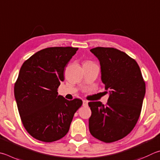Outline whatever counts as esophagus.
I'll list each match as a JSON object with an SVG mask.
<instances>
[{
  "mask_svg": "<svg viewBox=\"0 0 160 160\" xmlns=\"http://www.w3.org/2000/svg\"><path fill=\"white\" fill-rule=\"evenodd\" d=\"M88 101L87 100H83V106H87L88 105Z\"/></svg>",
  "mask_w": 160,
  "mask_h": 160,
  "instance_id": "1",
  "label": "esophagus"
}]
</instances>
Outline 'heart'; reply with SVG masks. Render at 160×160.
I'll return each mask as SVG.
<instances>
[{"instance_id": "heart-1", "label": "heart", "mask_w": 160, "mask_h": 160, "mask_svg": "<svg viewBox=\"0 0 160 160\" xmlns=\"http://www.w3.org/2000/svg\"><path fill=\"white\" fill-rule=\"evenodd\" d=\"M86 63V62H85Z\"/></svg>"}]
</instances>
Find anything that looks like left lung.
Listing matches in <instances>:
<instances>
[{"instance_id":"left-lung-1","label":"left lung","mask_w":160,"mask_h":160,"mask_svg":"<svg viewBox=\"0 0 160 160\" xmlns=\"http://www.w3.org/2000/svg\"><path fill=\"white\" fill-rule=\"evenodd\" d=\"M91 52L98 59L101 80L110 96L106 105L89 102V131L95 138L112 142L124 138L135 127L141 114L145 83L138 63L114 48L97 47Z\"/></svg>"}]
</instances>
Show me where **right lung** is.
I'll return each instance as SVG.
<instances>
[{
    "instance_id": "add662e5",
    "label": "right lung",
    "mask_w": 160,
    "mask_h": 160,
    "mask_svg": "<svg viewBox=\"0 0 160 160\" xmlns=\"http://www.w3.org/2000/svg\"><path fill=\"white\" fill-rule=\"evenodd\" d=\"M78 48L51 47L41 50L24 62L14 93L19 116L27 131L38 141H56L69 131L82 100L58 96L67 64Z\"/></svg>"
}]
</instances>
